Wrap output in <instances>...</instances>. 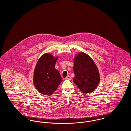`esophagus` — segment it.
<instances>
[{"instance_id": "1", "label": "esophagus", "mask_w": 131, "mask_h": 131, "mask_svg": "<svg viewBox=\"0 0 131 131\" xmlns=\"http://www.w3.org/2000/svg\"><path fill=\"white\" fill-rule=\"evenodd\" d=\"M65 79H66V80H71V77L69 76H67V77H66Z\"/></svg>"}]
</instances>
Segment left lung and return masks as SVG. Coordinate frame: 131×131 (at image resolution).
Wrapping results in <instances>:
<instances>
[{"instance_id":"1","label":"left lung","mask_w":131,"mask_h":131,"mask_svg":"<svg viewBox=\"0 0 131 131\" xmlns=\"http://www.w3.org/2000/svg\"><path fill=\"white\" fill-rule=\"evenodd\" d=\"M74 83L83 93L93 92L100 83V75L92 58L84 52H79L74 57Z\"/></svg>"}]
</instances>
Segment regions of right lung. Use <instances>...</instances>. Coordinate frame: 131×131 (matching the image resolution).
<instances>
[{
    "label": "right lung",
    "instance_id": "right-lung-1",
    "mask_svg": "<svg viewBox=\"0 0 131 131\" xmlns=\"http://www.w3.org/2000/svg\"><path fill=\"white\" fill-rule=\"evenodd\" d=\"M58 56L46 53L40 56L34 72V85L39 92L45 95L54 93L62 82L59 72L55 69Z\"/></svg>",
    "mask_w": 131,
    "mask_h": 131
}]
</instances>
